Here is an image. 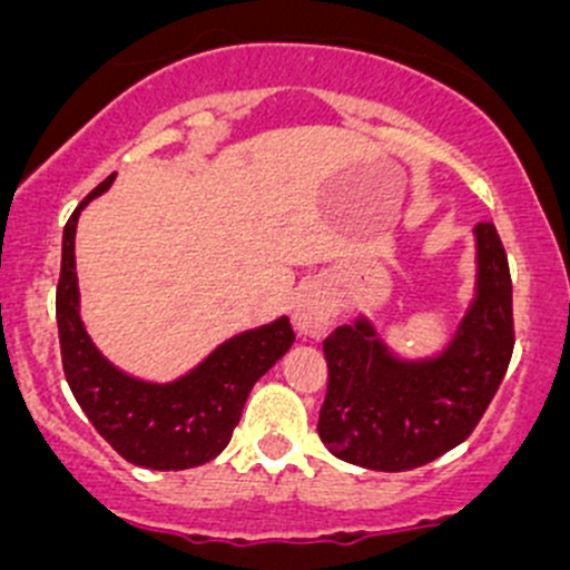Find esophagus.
<instances>
[{"mask_svg": "<svg viewBox=\"0 0 570 570\" xmlns=\"http://www.w3.org/2000/svg\"><path fill=\"white\" fill-rule=\"evenodd\" d=\"M292 320H295L297 331L306 333V336H322L333 322L331 297H327L320 286H306V289L297 295Z\"/></svg>", "mask_w": 570, "mask_h": 570, "instance_id": "obj_1", "label": "esophagus"}]
</instances>
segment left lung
<instances>
[{"mask_svg":"<svg viewBox=\"0 0 570 570\" xmlns=\"http://www.w3.org/2000/svg\"><path fill=\"white\" fill-rule=\"evenodd\" d=\"M476 301L441 358L402 364L366 322L322 342L327 392L322 444L342 461L375 471L424 465L474 433L513 358V281L491 220L476 223Z\"/></svg>","mask_w":570,"mask_h":570,"instance_id":"obj_1","label":"left lung"}]
</instances>
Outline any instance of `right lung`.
<instances>
[{
    "label": "right lung",
    "mask_w": 570,
    "mask_h": 570,
    "mask_svg": "<svg viewBox=\"0 0 570 570\" xmlns=\"http://www.w3.org/2000/svg\"><path fill=\"white\" fill-rule=\"evenodd\" d=\"M107 176L68 217L57 281V333L62 372L101 439L124 461L142 469L178 471L209 463L232 441L253 383L292 347L295 333L281 317L258 331L239 333L215 350L198 370L168 386L135 381L99 355L79 320L73 234L82 206L112 184Z\"/></svg>",
    "instance_id": "right-lung-1"
}]
</instances>
